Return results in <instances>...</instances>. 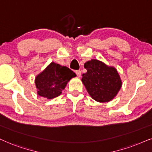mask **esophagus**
Returning a JSON list of instances; mask_svg holds the SVG:
<instances>
[{
	"label": "esophagus",
	"mask_w": 152,
	"mask_h": 152,
	"mask_svg": "<svg viewBox=\"0 0 152 152\" xmlns=\"http://www.w3.org/2000/svg\"><path fill=\"white\" fill-rule=\"evenodd\" d=\"M76 74L77 75L78 77H80V76H81V72H80V70L76 71Z\"/></svg>",
	"instance_id": "1"
}]
</instances>
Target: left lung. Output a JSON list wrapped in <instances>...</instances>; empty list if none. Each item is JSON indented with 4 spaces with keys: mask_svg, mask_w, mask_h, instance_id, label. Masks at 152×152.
Masks as SVG:
<instances>
[{
    "mask_svg": "<svg viewBox=\"0 0 152 152\" xmlns=\"http://www.w3.org/2000/svg\"><path fill=\"white\" fill-rule=\"evenodd\" d=\"M87 69L82 82L91 97L98 102H108L114 99L122 87V80L116 69L98 60L86 62Z\"/></svg>",
    "mask_w": 152,
    "mask_h": 152,
    "instance_id": "left-lung-1",
    "label": "left lung"
}]
</instances>
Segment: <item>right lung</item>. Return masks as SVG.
<instances>
[{
  "label": "right lung",
  "instance_id": "obj_1",
  "mask_svg": "<svg viewBox=\"0 0 152 152\" xmlns=\"http://www.w3.org/2000/svg\"><path fill=\"white\" fill-rule=\"evenodd\" d=\"M75 76L76 74L70 69L51 62L36 76L35 83L37 94L48 99L56 98L61 94L70 79Z\"/></svg>",
  "mask_w": 152,
  "mask_h": 152
}]
</instances>
